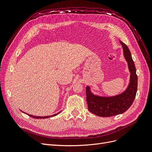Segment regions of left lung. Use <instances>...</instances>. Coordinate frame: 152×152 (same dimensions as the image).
I'll list each match as a JSON object with an SVG mask.
<instances>
[{
	"label": "left lung",
	"mask_w": 152,
	"mask_h": 152,
	"mask_svg": "<svg viewBox=\"0 0 152 152\" xmlns=\"http://www.w3.org/2000/svg\"><path fill=\"white\" fill-rule=\"evenodd\" d=\"M124 57L127 63L130 72L129 82L122 93L111 96L94 94L89 86L86 87V100L88 110L96 115L103 117L122 114L129 108L135 99L137 89V77L134 63L127 45L120 40Z\"/></svg>",
	"instance_id": "left-lung-1"
}]
</instances>
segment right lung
Returning <instances> with one entry per match:
<instances>
[{"label":"right lung","instance_id":"1","mask_svg":"<svg viewBox=\"0 0 152 152\" xmlns=\"http://www.w3.org/2000/svg\"><path fill=\"white\" fill-rule=\"evenodd\" d=\"M23 113H25L24 112H23ZM58 113H59H59H56V114H54V115H50V116H44V117H39V116H34V115H29V114H28V115L30 116V117H32V118H37V119H41V118H50V117H54V116H56V115H57L58 114Z\"/></svg>","mask_w":152,"mask_h":152}]
</instances>
